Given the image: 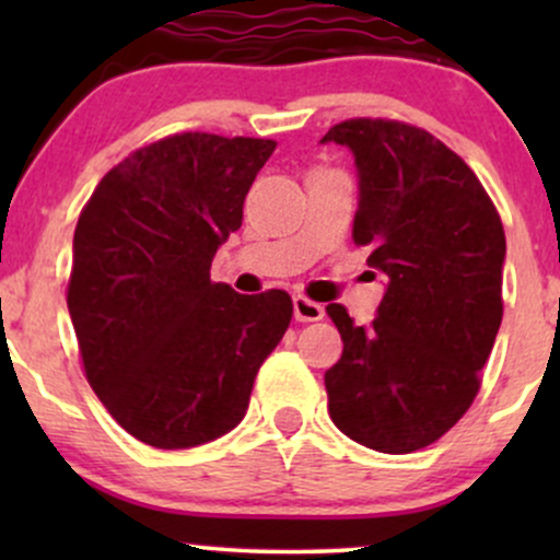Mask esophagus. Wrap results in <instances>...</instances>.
I'll return each instance as SVG.
<instances>
[{
	"label": "esophagus",
	"mask_w": 560,
	"mask_h": 560,
	"mask_svg": "<svg viewBox=\"0 0 560 560\" xmlns=\"http://www.w3.org/2000/svg\"><path fill=\"white\" fill-rule=\"evenodd\" d=\"M294 305V318L298 320H320L324 318V305H318V302L302 298V294H298V298L292 300Z\"/></svg>",
	"instance_id": "obj_1"
}]
</instances>
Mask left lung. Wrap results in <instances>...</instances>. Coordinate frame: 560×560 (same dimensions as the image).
Returning <instances> with one entry per match:
<instances>
[{
    "label": "left lung",
    "instance_id": "left-lung-1",
    "mask_svg": "<svg viewBox=\"0 0 560 560\" xmlns=\"http://www.w3.org/2000/svg\"><path fill=\"white\" fill-rule=\"evenodd\" d=\"M320 141L355 158L352 240L387 279L371 326L326 305L345 342L324 376L329 416L365 447L413 453L479 392L503 320V223L474 171L423 128L355 118Z\"/></svg>",
    "mask_w": 560,
    "mask_h": 560
}]
</instances>
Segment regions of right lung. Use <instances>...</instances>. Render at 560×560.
I'll list each match as a JSON object with an SVG mask.
<instances>
[{
    "label": "right lung",
    "mask_w": 560,
    "mask_h": 560,
    "mask_svg": "<svg viewBox=\"0 0 560 560\" xmlns=\"http://www.w3.org/2000/svg\"><path fill=\"white\" fill-rule=\"evenodd\" d=\"M276 141L176 133L102 178L73 234L68 311L83 369L128 434L160 450L218 440L247 413L292 298L210 281Z\"/></svg>",
    "instance_id": "obj_1"
}]
</instances>
